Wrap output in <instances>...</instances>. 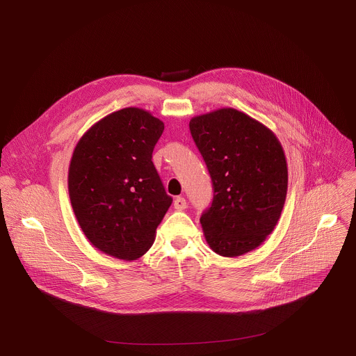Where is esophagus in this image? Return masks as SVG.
Masks as SVG:
<instances>
[{"mask_svg":"<svg viewBox=\"0 0 356 356\" xmlns=\"http://www.w3.org/2000/svg\"><path fill=\"white\" fill-rule=\"evenodd\" d=\"M186 207H187V201H186V198L184 197H177L176 200H175V209L176 210H186Z\"/></svg>","mask_w":356,"mask_h":356,"instance_id":"esophagus-1","label":"esophagus"}]
</instances>
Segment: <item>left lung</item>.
Wrapping results in <instances>:
<instances>
[{
	"mask_svg": "<svg viewBox=\"0 0 356 356\" xmlns=\"http://www.w3.org/2000/svg\"><path fill=\"white\" fill-rule=\"evenodd\" d=\"M190 132L214 187L200 222L225 258L257 249L275 229L287 194V162L276 135L234 108L193 117Z\"/></svg>",
	"mask_w": 356,
	"mask_h": 356,
	"instance_id": "obj_1",
	"label": "left lung"
}]
</instances>
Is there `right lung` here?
<instances>
[{"label":"right lung","instance_id":"right-lung-1","mask_svg":"<svg viewBox=\"0 0 356 356\" xmlns=\"http://www.w3.org/2000/svg\"><path fill=\"white\" fill-rule=\"evenodd\" d=\"M163 129L149 111L128 107L95 122L73 150L67 184L77 222L117 259L145 255L172 204L152 162Z\"/></svg>","mask_w":356,"mask_h":356}]
</instances>
